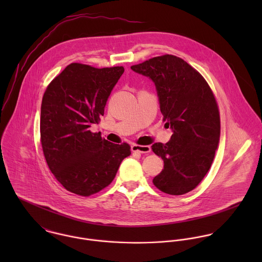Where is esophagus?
<instances>
[{"mask_svg":"<svg viewBox=\"0 0 262 262\" xmlns=\"http://www.w3.org/2000/svg\"><path fill=\"white\" fill-rule=\"evenodd\" d=\"M131 150L133 152H140V153H148L151 151V147L148 145H138V144H133L131 146Z\"/></svg>","mask_w":262,"mask_h":262,"instance_id":"obj_1","label":"esophagus"}]
</instances>
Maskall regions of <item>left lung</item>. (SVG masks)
Segmentation results:
<instances>
[{
	"label": "left lung",
	"mask_w": 262,
	"mask_h": 262,
	"mask_svg": "<svg viewBox=\"0 0 262 262\" xmlns=\"http://www.w3.org/2000/svg\"><path fill=\"white\" fill-rule=\"evenodd\" d=\"M131 70L153 80L163 121L172 130L167 143L151 146L164 163L153 185L168 194L187 193L203 181L219 145L216 98L203 75L171 54L150 58Z\"/></svg>",
	"instance_id": "left-lung-1"
}]
</instances>
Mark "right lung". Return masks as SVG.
<instances>
[{"instance_id":"1","label":"right lung","mask_w":262,"mask_h":262,"mask_svg":"<svg viewBox=\"0 0 262 262\" xmlns=\"http://www.w3.org/2000/svg\"><path fill=\"white\" fill-rule=\"evenodd\" d=\"M123 67L96 69L74 62L55 76L43 95L40 141L50 171L71 192L90 196L108 187L127 143L114 144L90 130L99 124Z\"/></svg>"}]
</instances>
